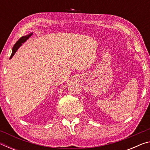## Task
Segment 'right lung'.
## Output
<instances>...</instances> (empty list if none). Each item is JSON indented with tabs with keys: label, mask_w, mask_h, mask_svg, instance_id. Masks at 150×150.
Segmentation results:
<instances>
[{
	"label": "right lung",
	"mask_w": 150,
	"mask_h": 150,
	"mask_svg": "<svg viewBox=\"0 0 150 150\" xmlns=\"http://www.w3.org/2000/svg\"><path fill=\"white\" fill-rule=\"evenodd\" d=\"M32 34V33L31 34H30L29 35H25V36H22L18 40V41L16 42V44H14L13 48H12V54L11 55V57H10V59H11V58L13 57V55H14L15 53L17 51V50L18 49V47L21 45L23 43H24L26 41V40L29 38L31 36Z\"/></svg>",
	"instance_id": "right-lung-1"
}]
</instances>
